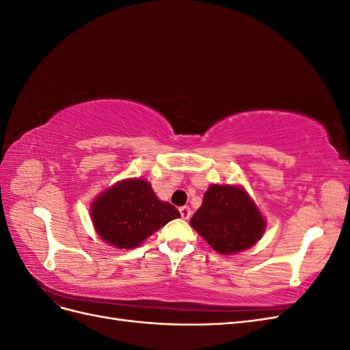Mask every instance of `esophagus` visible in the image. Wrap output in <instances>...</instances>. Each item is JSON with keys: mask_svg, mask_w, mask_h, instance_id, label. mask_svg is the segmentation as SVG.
<instances>
[{"mask_svg": "<svg viewBox=\"0 0 350 350\" xmlns=\"http://www.w3.org/2000/svg\"><path fill=\"white\" fill-rule=\"evenodd\" d=\"M179 213H181V217L183 219H189L191 217V208H189L188 206H183V207H179Z\"/></svg>", "mask_w": 350, "mask_h": 350, "instance_id": "obj_1", "label": "esophagus"}]
</instances>
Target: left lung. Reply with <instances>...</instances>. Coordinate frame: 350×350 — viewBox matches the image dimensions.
Listing matches in <instances>:
<instances>
[{"instance_id":"left-lung-1","label":"left lung","mask_w":350,"mask_h":350,"mask_svg":"<svg viewBox=\"0 0 350 350\" xmlns=\"http://www.w3.org/2000/svg\"><path fill=\"white\" fill-rule=\"evenodd\" d=\"M191 226L219 254H235L256 243L266 221L248 194L239 187L211 185Z\"/></svg>"}]
</instances>
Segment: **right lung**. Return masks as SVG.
<instances>
[{"mask_svg": "<svg viewBox=\"0 0 350 350\" xmlns=\"http://www.w3.org/2000/svg\"><path fill=\"white\" fill-rule=\"evenodd\" d=\"M179 217V211L161 201L149 183L126 179L115 184L96 198L92 220L99 237L118 248H135L167 221Z\"/></svg>", "mask_w": 350, "mask_h": 350, "instance_id": "1", "label": "right lung"}]
</instances>
